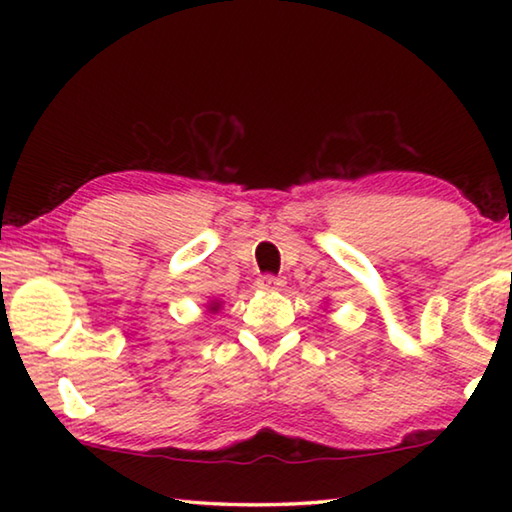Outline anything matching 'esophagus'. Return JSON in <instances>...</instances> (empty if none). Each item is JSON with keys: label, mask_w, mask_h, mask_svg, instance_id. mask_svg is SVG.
<instances>
[{"label": "esophagus", "mask_w": 512, "mask_h": 512, "mask_svg": "<svg viewBox=\"0 0 512 512\" xmlns=\"http://www.w3.org/2000/svg\"><path fill=\"white\" fill-rule=\"evenodd\" d=\"M257 287L259 289H280V287H284V277H280V275H262L257 280Z\"/></svg>", "instance_id": "1"}]
</instances>
